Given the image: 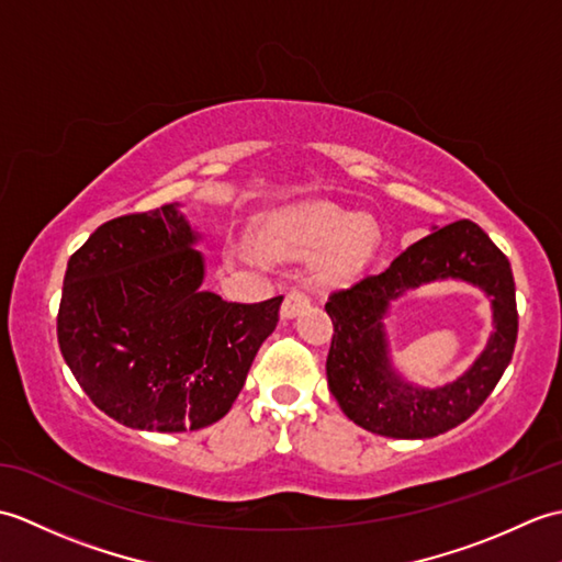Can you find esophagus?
<instances>
[{"label":"esophagus","mask_w":562,"mask_h":562,"mask_svg":"<svg viewBox=\"0 0 562 562\" xmlns=\"http://www.w3.org/2000/svg\"><path fill=\"white\" fill-rule=\"evenodd\" d=\"M308 304H312V300H308V294H306V292H302V290H292V292H288V296H284L282 308H280V316H282V318H294V316H300Z\"/></svg>","instance_id":"obj_1"}]
</instances>
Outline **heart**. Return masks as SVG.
I'll return each instance as SVG.
<instances>
[{
  "mask_svg": "<svg viewBox=\"0 0 562 562\" xmlns=\"http://www.w3.org/2000/svg\"><path fill=\"white\" fill-rule=\"evenodd\" d=\"M258 250L268 258H318V272L324 280L345 282L360 274L376 254V226L357 212H345L328 205H314L280 214L258 232ZM236 256L256 260L258 254L238 246Z\"/></svg>",
  "mask_w": 562,
  "mask_h": 562,
  "instance_id": "b5f03b06",
  "label": "heart"
}]
</instances>
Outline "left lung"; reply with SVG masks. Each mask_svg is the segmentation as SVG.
Segmentation results:
<instances>
[{"instance_id":"8db88e82","label":"left lung","mask_w":562,"mask_h":562,"mask_svg":"<svg viewBox=\"0 0 562 562\" xmlns=\"http://www.w3.org/2000/svg\"><path fill=\"white\" fill-rule=\"evenodd\" d=\"M445 279L473 283L492 300L494 333L461 378L429 390L392 364L385 318L405 291ZM326 312L333 321L330 393L355 425L393 439L437 437L469 420L512 362L519 326L509 260L469 220L432 226V234L405 248L384 272L333 294Z\"/></svg>"}]
</instances>
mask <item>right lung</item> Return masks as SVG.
<instances>
[{
  "label": "right lung",
  "instance_id": "obj_1",
  "mask_svg": "<svg viewBox=\"0 0 562 562\" xmlns=\"http://www.w3.org/2000/svg\"><path fill=\"white\" fill-rule=\"evenodd\" d=\"M178 207L101 224L67 262L57 314L79 386L113 420L147 432L222 420L282 304L202 290V236Z\"/></svg>",
  "mask_w": 562,
  "mask_h": 562
}]
</instances>
